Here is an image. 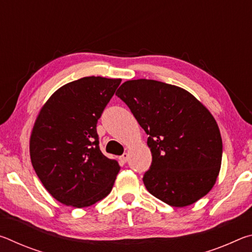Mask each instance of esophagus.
<instances>
[{
  "label": "esophagus",
  "mask_w": 252,
  "mask_h": 252,
  "mask_svg": "<svg viewBox=\"0 0 252 252\" xmlns=\"http://www.w3.org/2000/svg\"><path fill=\"white\" fill-rule=\"evenodd\" d=\"M127 159H129V155H127L126 152L123 153V155L120 157V160H121V162H123V163H126Z\"/></svg>",
  "instance_id": "obj_1"
}]
</instances>
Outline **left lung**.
<instances>
[{"label": "left lung", "instance_id": "obj_1", "mask_svg": "<svg viewBox=\"0 0 252 252\" xmlns=\"http://www.w3.org/2000/svg\"><path fill=\"white\" fill-rule=\"evenodd\" d=\"M116 94L149 135L152 163L143 177L149 192L178 208L204 197L222 160V140L210 111L185 89L156 80L126 81Z\"/></svg>", "mask_w": 252, "mask_h": 252}]
</instances>
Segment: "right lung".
<instances>
[{"label":"right lung","instance_id":"right-lung-1","mask_svg":"<svg viewBox=\"0 0 252 252\" xmlns=\"http://www.w3.org/2000/svg\"><path fill=\"white\" fill-rule=\"evenodd\" d=\"M121 79L85 76L58 89L42 106L30 138V156L48 192L84 208L108 195L120 171L101 152L96 123Z\"/></svg>","mask_w":252,"mask_h":252}]
</instances>
